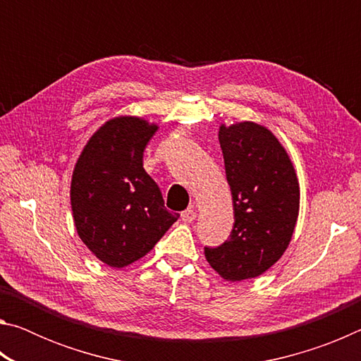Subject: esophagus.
I'll return each mask as SVG.
<instances>
[{"mask_svg": "<svg viewBox=\"0 0 361 361\" xmlns=\"http://www.w3.org/2000/svg\"><path fill=\"white\" fill-rule=\"evenodd\" d=\"M181 219L185 223H192L194 219H195V210H192V209H188V210H185L181 213Z\"/></svg>", "mask_w": 361, "mask_h": 361, "instance_id": "esophagus-1", "label": "esophagus"}]
</instances>
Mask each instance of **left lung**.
I'll return each instance as SVG.
<instances>
[{"instance_id": "8db88e82", "label": "left lung", "mask_w": 361, "mask_h": 361, "mask_svg": "<svg viewBox=\"0 0 361 361\" xmlns=\"http://www.w3.org/2000/svg\"><path fill=\"white\" fill-rule=\"evenodd\" d=\"M234 204V228L223 245L205 247L209 264L229 282L264 274L288 248L299 215V181L288 152L252 121L218 132Z\"/></svg>"}]
</instances>
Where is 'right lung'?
I'll list each match as a JSON object with an SVG mask.
<instances>
[{"instance_id": "obj_1", "label": "right lung", "mask_w": 361, "mask_h": 361, "mask_svg": "<svg viewBox=\"0 0 361 361\" xmlns=\"http://www.w3.org/2000/svg\"><path fill=\"white\" fill-rule=\"evenodd\" d=\"M157 124L116 116L78 157L70 199L79 239L109 267H126L154 248L178 213L164 207L161 189L145 172L143 152Z\"/></svg>"}]
</instances>
